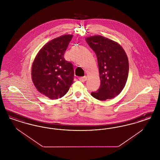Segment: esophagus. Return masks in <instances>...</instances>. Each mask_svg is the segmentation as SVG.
I'll return each mask as SVG.
<instances>
[{
    "instance_id": "1",
    "label": "esophagus",
    "mask_w": 160,
    "mask_h": 160,
    "mask_svg": "<svg viewBox=\"0 0 160 160\" xmlns=\"http://www.w3.org/2000/svg\"><path fill=\"white\" fill-rule=\"evenodd\" d=\"M86 80H87V77L86 76L82 77H80V78H79V80H80V82H86Z\"/></svg>"
}]
</instances>
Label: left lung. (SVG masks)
<instances>
[{"label": "left lung", "mask_w": 160, "mask_h": 160, "mask_svg": "<svg viewBox=\"0 0 160 160\" xmlns=\"http://www.w3.org/2000/svg\"><path fill=\"white\" fill-rule=\"evenodd\" d=\"M86 42L96 54L99 68L100 87L91 95L100 101L113 98L123 89L127 81L129 63L122 46L101 35L88 37Z\"/></svg>", "instance_id": "obj_1"}]
</instances>
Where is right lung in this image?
Wrapping results in <instances>:
<instances>
[{
	"label": "right lung",
	"instance_id": "obj_1",
	"mask_svg": "<svg viewBox=\"0 0 160 160\" xmlns=\"http://www.w3.org/2000/svg\"><path fill=\"white\" fill-rule=\"evenodd\" d=\"M72 37V35H65L50 41L33 62L31 77L33 84L39 93L50 99L61 98L73 83V65L63 57Z\"/></svg>",
	"mask_w": 160,
	"mask_h": 160
}]
</instances>
